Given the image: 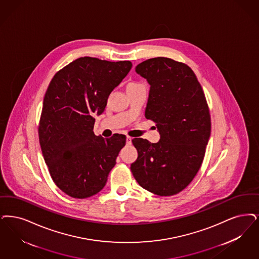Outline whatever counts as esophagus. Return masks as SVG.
Listing matches in <instances>:
<instances>
[{"label": "esophagus", "mask_w": 259, "mask_h": 259, "mask_svg": "<svg viewBox=\"0 0 259 259\" xmlns=\"http://www.w3.org/2000/svg\"><path fill=\"white\" fill-rule=\"evenodd\" d=\"M131 143H132V138L131 137H126V144L127 145H131Z\"/></svg>", "instance_id": "34e87169"}]
</instances>
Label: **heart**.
<instances>
[{"label":"heart","instance_id":"b5f03b06","mask_svg":"<svg viewBox=\"0 0 259 259\" xmlns=\"http://www.w3.org/2000/svg\"><path fill=\"white\" fill-rule=\"evenodd\" d=\"M137 84H139V83H130V84H129V85H128V87H133V85H137Z\"/></svg>","mask_w":259,"mask_h":259}]
</instances>
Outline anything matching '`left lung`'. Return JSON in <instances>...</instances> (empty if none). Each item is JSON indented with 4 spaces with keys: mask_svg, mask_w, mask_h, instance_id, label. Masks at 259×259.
<instances>
[{
    "mask_svg": "<svg viewBox=\"0 0 259 259\" xmlns=\"http://www.w3.org/2000/svg\"><path fill=\"white\" fill-rule=\"evenodd\" d=\"M136 72L150 85L145 117L155 122L160 140H132L138 158L131 170L145 190L174 196L192 182L202 164L211 133L206 99L197 76L182 62L158 57L138 64Z\"/></svg>",
    "mask_w": 259,
    "mask_h": 259,
    "instance_id": "1",
    "label": "left lung"
}]
</instances>
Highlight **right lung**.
I'll return each mask as SVG.
<instances>
[{
    "mask_svg": "<svg viewBox=\"0 0 259 259\" xmlns=\"http://www.w3.org/2000/svg\"><path fill=\"white\" fill-rule=\"evenodd\" d=\"M132 62L83 57L56 73L45 93L38 127L39 143L53 181L74 198L99 193L125 135L95 136L94 115H100L109 95L126 77Z\"/></svg>",
    "mask_w": 259,
    "mask_h": 259,
    "instance_id": "add662e5",
    "label": "right lung"
}]
</instances>
